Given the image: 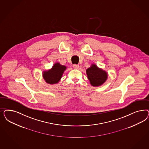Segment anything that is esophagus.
<instances>
[{"mask_svg": "<svg viewBox=\"0 0 149 149\" xmlns=\"http://www.w3.org/2000/svg\"><path fill=\"white\" fill-rule=\"evenodd\" d=\"M73 68H74L77 69V68H78V67H79V65H76V64H74V65H73Z\"/></svg>", "mask_w": 149, "mask_h": 149, "instance_id": "34e87169", "label": "esophagus"}]
</instances>
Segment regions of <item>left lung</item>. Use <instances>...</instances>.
Returning <instances> with one entry per match:
<instances>
[{
  "label": "left lung",
  "instance_id": "obj_1",
  "mask_svg": "<svg viewBox=\"0 0 149 149\" xmlns=\"http://www.w3.org/2000/svg\"><path fill=\"white\" fill-rule=\"evenodd\" d=\"M87 76L93 86H99L105 82L107 73L93 65L86 70Z\"/></svg>",
  "mask_w": 149,
  "mask_h": 149
}]
</instances>
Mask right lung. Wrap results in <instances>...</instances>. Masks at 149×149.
Masks as SVG:
<instances>
[{
    "label": "right lung",
    "mask_w": 149,
    "mask_h": 149,
    "mask_svg": "<svg viewBox=\"0 0 149 149\" xmlns=\"http://www.w3.org/2000/svg\"><path fill=\"white\" fill-rule=\"evenodd\" d=\"M66 68V66L60 65L58 63H56L53 66L51 70L44 72V79L47 83L50 84L57 83L61 78Z\"/></svg>",
    "instance_id": "add662e5"
}]
</instances>
